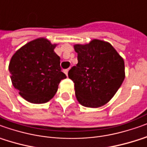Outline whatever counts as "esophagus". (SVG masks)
<instances>
[{
	"mask_svg": "<svg viewBox=\"0 0 147 147\" xmlns=\"http://www.w3.org/2000/svg\"><path fill=\"white\" fill-rule=\"evenodd\" d=\"M68 71H69V69H65V70H64V73L66 74V76H68Z\"/></svg>",
	"mask_w": 147,
	"mask_h": 147,
	"instance_id": "34e87169",
	"label": "esophagus"
}]
</instances>
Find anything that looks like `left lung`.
Returning a JSON list of instances; mask_svg holds the SVG:
<instances>
[{
    "label": "left lung",
    "mask_w": 147,
    "mask_h": 147,
    "mask_svg": "<svg viewBox=\"0 0 147 147\" xmlns=\"http://www.w3.org/2000/svg\"><path fill=\"white\" fill-rule=\"evenodd\" d=\"M78 62L68 76L74 83L78 102L91 108L104 106L114 97L125 78L124 60L106 41L94 39L77 44Z\"/></svg>",
    "instance_id": "obj_1"
}]
</instances>
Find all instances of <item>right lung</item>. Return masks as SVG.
Wrapping results in <instances>:
<instances>
[{
    "label": "right lung",
    "instance_id": "obj_1",
    "mask_svg": "<svg viewBox=\"0 0 147 147\" xmlns=\"http://www.w3.org/2000/svg\"><path fill=\"white\" fill-rule=\"evenodd\" d=\"M57 44L41 37L28 42L14 53L9 70L15 89L31 103L49 102L66 78L61 71L60 57L54 52Z\"/></svg>",
    "mask_w": 147,
    "mask_h": 147
}]
</instances>
